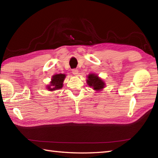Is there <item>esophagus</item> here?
I'll list each match as a JSON object with an SVG mask.
<instances>
[{"instance_id": "1", "label": "esophagus", "mask_w": 158, "mask_h": 158, "mask_svg": "<svg viewBox=\"0 0 158 158\" xmlns=\"http://www.w3.org/2000/svg\"><path fill=\"white\" fill-rule=\"evenodd\" d=\"M72 72H73V74H74V75H75V76L78 75L79 70H78V69H73V70H72Z\"/></svg>"}]
</instances>
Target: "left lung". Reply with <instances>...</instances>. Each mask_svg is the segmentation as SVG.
Listing matches in <instances>:
<instances>
[{"label": "left lung", "mask_w": 158, "mask_h": 158, "mask_svg": "<svg viewBox=\"0 0 158 158\" xmlns=\"http://www.w3.org/2000/svg\"><path fill=\"white\" fill-rule=\"evenodd\" d=\"M86 81L88 85L97 91H100L105 86V82L95 74H90Z\"/></svg>", "instance_id": "8db88e82"}]
</instances>
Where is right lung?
<instances>
[{
    "mask_svg": "<svg viewBox=\"0 0 158 158\" xmlns=\"http://www.w3.org/2000/svg\"><path fill=\"white\" fill-rule=\"evenodd\" d=\"M65 78V74H58L53 75L52 78V81L50 82V85H47V89L52 91L60 89L63 87V84L64 79Z\"/></svg>",
    "mask_w": 158,
    "mask_h": 158,
    "instance_id": "add662e5",
    "label": "right lung"
}]
</instances>
